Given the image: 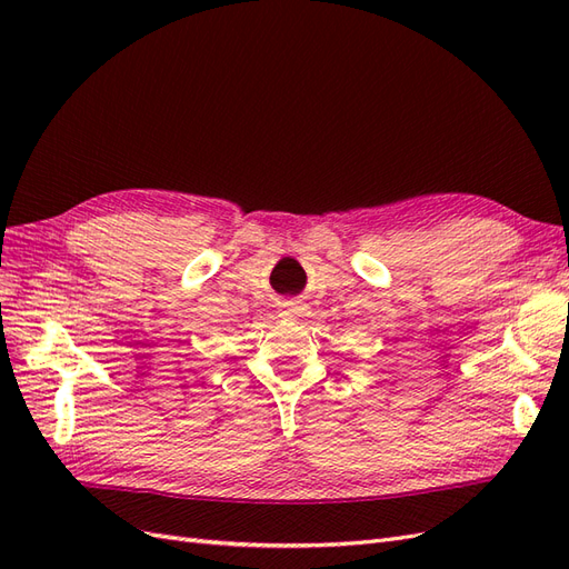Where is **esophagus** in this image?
Returning <instances> with one entry per match:
<instances>
[{
	"mask_svg": "<svg viewBox=\"0 0 569 569\" xmlns=\"http://www.w3.org/2000/svg\"><path fill=\"white\" fill-rule=\"evenodd\" d=\"M291 311H297V308H295V303H291Z\"/></svg>",
	"mask_w": 569,
	"mask_h": 569,
	"instance_id": "34e87169",
	"label": "esophagus"
}]
</instances>
